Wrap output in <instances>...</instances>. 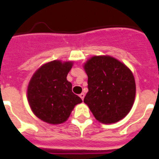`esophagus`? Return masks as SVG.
Returning <instances> with one entry per match:
<instances>
[{
	"instance_id": "obj_1",
	"label": "esophagus",
	"mask_w": 159,
	"mask_h": 159,
	"mask_svg": "<svg viewBox=\"0 0 159 159\" xmlns=\"http://www.w3.org/2000/svg\"><path fill=\"white\" fill-rule=\"evenodd\" d=\"M79 97H81V99L83 100V99H84V97H85V94H84V93H81V94L79 95Z\"/></svg>"
}]
</instances>
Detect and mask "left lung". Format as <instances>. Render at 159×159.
Instances as JSON below:
<instances>
[{
	"label": "left lung",
	"mask_w": 159,
	"mask_h": 159,
	"mask_svg": "<svg viewBox=\"0 0 159 159\" xmlns=\"http://www.w3.org/2000/svg\"><path fill=\"white\" fill-rule=\"evenodd\" d=\"M88 92L84 102L97 120L116 123L130 111L135 82L125 65L110 56H94L84 65Z\"/></svg>",
	"instance_id": "left-lung-1"
}]
</instances>
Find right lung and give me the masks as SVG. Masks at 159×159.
Instances as JSON below:
<instances>
[{"mask_svg": "<svg viewBox=\"0 0 159 159\" xmlns=\"http://www.w3.org/2000/svg\"><path fill=\"white\" fill-rule=\"evenodd\" d=\"M72 66V62L54 60L39 67L31 78L27 91L29 104L34 114L44 122H64L74 106L82 102L67 80Z\"/></svg>", "mask_w": 159, "mask_h": 159, "instance_id": "1", "label": "right lung"}]
</instances>
